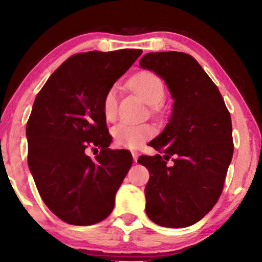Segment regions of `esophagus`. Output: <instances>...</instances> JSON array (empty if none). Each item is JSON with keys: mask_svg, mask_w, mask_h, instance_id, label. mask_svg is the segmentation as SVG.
Listing matches in <instances>:
<instances>
[{"mask_svg": "<svg viewBox=\"0 0 262 262\" xmlns=\"http://www.w3.org/2000/svg\"><path fill=\"white\" fill-rule=\"evenodd\" d=\"M132 156H133V159H134V161L137 162V159H138V156H140V153H138L137 151H132Z\"/></svg>", "mask_w": 262, "mask_h": 262, "instance_id": "obj_1", "label": "esophagus"}]
</instances>
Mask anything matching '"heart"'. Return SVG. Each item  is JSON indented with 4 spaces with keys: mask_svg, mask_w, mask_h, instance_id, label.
Listing matches in <instances>:
<instances>
[{
    "mask_svg": "<svg viewBox=\"0 0 262 262\" xmlns=\"http://www.w3.org/2000/svg\"><path fill=\"white\" fill-rule=\"evenodd\" d=\"M133 92L141 97L142 101L150 105L158 104L165 97V84L157 74L148 70H143L134 75L129 80ZM117 92L110 89L102 100V111L105 119L112 120L117 115ZM155 134V128L148 124H129L120 122L112 128L117 145L121 147L136 148Z\"/></svg>",
    "mask_w": 262,
    "mask_h": 262,
    "instance_id": "b5f03b06",
    "label": "heart"
}]
</instances>
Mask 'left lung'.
I'll use <instances>...</instances> for the list:
<instances>
[{
    "instance_id": "8db88e82",
    "label": "left lung",
    "mask_w": 262,
    "mask_h": 262,
    "mask_svg": "<svg viewBox=\"0 0 262 262\" xmlns=\"http://www.w3.org/2000/svg\"><path fill=\"white\" fill-rule=\"evenodd\" d=\"M140 67L160 76L173 100L165 129L148 143L165 156L137 160L150 172L144 191L146 214L159 226H191L223 192L234 151L230 115L218 87L189 54L147 53ZM171 156L176 159L169 167Z\"/></svg>"
}]
</instances>
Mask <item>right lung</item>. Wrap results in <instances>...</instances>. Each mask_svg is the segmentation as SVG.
<instances>
[{
	"label": "right lung",
	"instance_id": "add662e5",
	"mask_svg": "<svg viewBox=\"0 0 262 262\" xmlns=\"http://www.w3.org/2000/svg\"><path fill=\"white\" fill-rule=\"evenodd\" d=\"M142 50L78 53L51 75L26 128L28 167L40 198L56 217L76 226L102 222L133 163L127 150H111L102 100ZM89 145L101 151L94 159Z\"/></svg>",
	"mask_w": 262,
	"mask_h": 262
}]
</instances>
